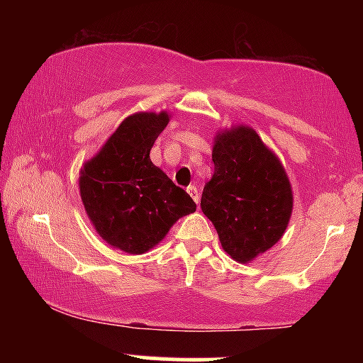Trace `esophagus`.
Instances as JSON below:
<instances>
[{
  "label": "esophagus",
  "mask_w": 363,
  "mask_h": 363,
  "mask_svg": "<svg viewBox=\"0 0 363 363\" xmlns=\"http://www.w3.org/2000/svg\"><path fill=\"white\" fill-rule=\"evenodd\" d=\"M187 193H189L191 198L194 199L196 205H198V203H199V191H198V187H196V186H189V187H187Z\"/></svg>",
  "instance_id": "1"
}]
</instances>
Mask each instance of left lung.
I'll return each instance as SVG.
<instances>
[{"label": "left lung", "mask_w": 363, "mask_h": 363, "mask_svg": "<svg viewBox=\"0 0 363 363\" xmlns=\"http://www.w3.org/2000/svg\"><path fill=\"white\" fill-rule=\"evenodd\" d=\"M215 172L201 210L215 225L225 252L254 259L281 239L291 215V187L277 155L257 133L239 126L215 138Z\"/></svg>", "instance_id": "obj_1"}]
</instances>
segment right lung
<instances>
[{"label":"right lung","mask_w":363,"mask_h":363,"mask_svg":"<svg viewBox=\"0 0 363 363\" xmlns=\"http://www.w3.org/2000/svg\"><path fill=\"white\" fill-rule=\"evenodd\" d=\"M167 123V112L129 116L82 170L86 215L99 235L124 252H147L176 220L196 211L193 198L150 160Z\"/></svg>","instance_id":"right-lung-1"}]
</instances>
